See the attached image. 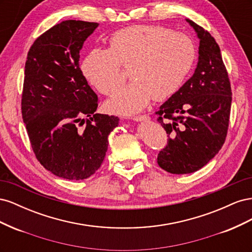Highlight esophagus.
<instances>
[{
    "instance_id": "1",
    "label": "esophagus",
    "mask_w": 252,
    "mask_h": 252,
    "mask_svg": "<svg viewBox=\"0 0 252 252\" xmlns=\"http://www.w3.org/2000/svg\"><path fill=\"white\" fill-rule=\"evenodd\" d=\"M149 119V117L148 116H146V114H143V116H134V117H132V120L133 121H136V122H139V121H146V120H148Z\"/></svg>"
}]
</instances>
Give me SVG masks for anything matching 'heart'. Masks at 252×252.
Returning <instances> with one entry per match:
<instances>
[{
	"label": "heart",
	"instance_id": "b5f03b06",
	"mask_svg": "<svg viewBox=\"0 0 252 252\" xmlns=\"http://www.w3.org/2000/svg\"><path fill=\"white\" fill-rule=\"evenodd\" d=\"M191 37L155 25L121 29L109 37V48H97L84 59L82 70L106 95L124 83L122 66L130 67L132 80L108 103L116 112L130 114L144 109L152 97L165 100L180 89L195 61Z\"/></svg>",
	"mask_w": 252,
	"mask_h": 252
}]
</instances>
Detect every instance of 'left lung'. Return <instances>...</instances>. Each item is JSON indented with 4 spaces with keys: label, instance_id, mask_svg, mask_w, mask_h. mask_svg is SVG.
Wrapping results in <instances>:
<instances>
[{
    "label": "left lung",
    "instance_id": "1",
    "mask_svg": "<svg viewBox=\"0 0 252 252\" xmlns=\"http://www.w3.org/2000/svg\"><path fill=\"white\" fill-rule=\"evenodd\" d=\"M200 39L193 75L156 113L168 136L158 155L162 169L174 174L201 169L222 148L229 125L232 93L218 43L187 20Z\"/></svg>",
    "mask_w": 252,
    "mask_h": 252
}]
</instances>
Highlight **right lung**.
<instances>
[{"mask_svg": "<svg viewBox=\"0 0 252 252\" xmlns=\"http://www.w3.org/2000/svg\"><path fill=\"white\" fill-rule=\"evenodd\" d=\"M97 26L61 22L33 42L25 63L21 109L32 148L45 169L67 180L100 168L119 125L116 116L94 113L98 98L80 68V50Z\"/></svg>", "mask_w": 252, "mask_h": 252, "instance_id": "add662e5", "label": "right lung"}]
</instances>
